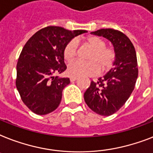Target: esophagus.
Here are the masks:
<instances>
[{
	"mask_svg": "<svg viewBox=\"0 0 153 153\" xmlns=\"http://www.w3.org/2000/svg\"><path fill=\"white\" fill-rule=\"evenodd\" d=\"M77 79H78V78H77V77H74V76H72V77H71V78H70L71 82H74V81L77 80Z\"/></svg>",
	"mask_w": 153,
	"mask_h": 153,
	"instance_id": "1",
	"label": "esophagus"
}]
</instances>
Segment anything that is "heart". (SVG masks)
I'll use <instances>...</instances> for the list:
<instances>
[{"instance_id": "b5f03b06", "label": "heart", "mask_w": 153, "mask_h": 153, "mask_svg": "<svg viewBox=\"0 0 153 153\" xmlns=\"http://www.w3.org/2000/svg\"><path fill=\"white\" fill-rule=\"evenodd\" d=\"M83 45L91 48L88 55L89 61H76L68 66V74L74 77L93 76L98 73L108 72L115 64L116 51L113 47L106 46V42L97 36H89L83 41ZM78 54V45L75 41H70L64 48V58L71 62Z\"/></svg>"}]
</instances>
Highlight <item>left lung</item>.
I'll return each mask as SVG.
<instances>
[{
	"label": "left lung",
	"instance_id": "8db88e82",
	"mask_svg": "<svg viewBox=\"0 0 153 153\" xmlns=\"http://www.w3.org/2000/svg\"><path fill=\"white\" fill-rule=\"evenodd\" d=\"M91 33L110 41L117 54L115 67L97 82L92 81L84 94L92 111L108 116L123 106L134 89L138 75L137 55L132 42L120 30L108 28Z\"/></svg>",
	"mask_w": 153,
	"mask_h": 153
}]
</instances>
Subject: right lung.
Listing matches in <instances>:
<instances>
[{"label": "right lung", "mask_w": 153, "mask_h": 153, "mask_svg": "<svg viewBox=\"0 0 153 153\" xmlns=\"http://www.w3.org/2000/svg\"><path fill=\"white\" fill-rule=\"evenodd\" d=\"M86 30H68L49 26L36 32L25 44L16 65V85L26 106L37 115L57 108L68 78L55 76L67 69L64 48L74 37Z\"/></svg>", "instance_id": "right-lung-1"}]
</instances>
